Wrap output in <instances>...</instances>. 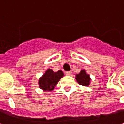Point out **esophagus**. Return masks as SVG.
Masks as SVG:
<instances>
[{
	"instance_id": "34e87169",
	"label": "esophagus",
	"mask_w": 124,
	"mask_h": 124,
	"mask_svg": "<svg viewBox=\"0 0 124 124\" xmlns=\"http://www.w3.org/2000/svg\"><path fill=\"white\" fill-rule=\"evenodd\" d=\"M65 74L68 76H70L72 74V72L71 71H67V72H65Z\"/></svg>"
}]
</instances>
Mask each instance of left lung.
I'll list each match as a JSON object with an SVG mask.
<instances>
[{
	"label": "left lung",
	"mask_w": 124,
	"mask_h": 124,
	"mask_svg": "<svg viewBox=\"0 0 124 124\" xmlns=\"http://www.w3.org/2000/svg\"><path fill=\"white\" fill-rule=\"evenodd\" d=\"M76 80H77L79 84L82 86H87L90 84V78L88 74H86V70H82L78 74L76 75Z\"/></svg>",
	"instance_id": "8db88e82"
}]
</instances>
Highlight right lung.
I'll list each match as a JSON object with an SVG mask.
<instances>
[{
	"label": "right lung",
	"instance_id": "right-lung-1",
	"mask_svg": "<svg viewBox=\"0 0 124 124\" xmlns=\"http://www.w3.org/2000/svg\"><path fill=\"white\" fill-rule=\"evenodd\" d=\"M63 76L64 73L61 70L54 72L52 69H48L39 80V86L44 91H52Z\"/></svg>",
	"mask_w": 124,
	"mask_h": 124
}]
</instances>
